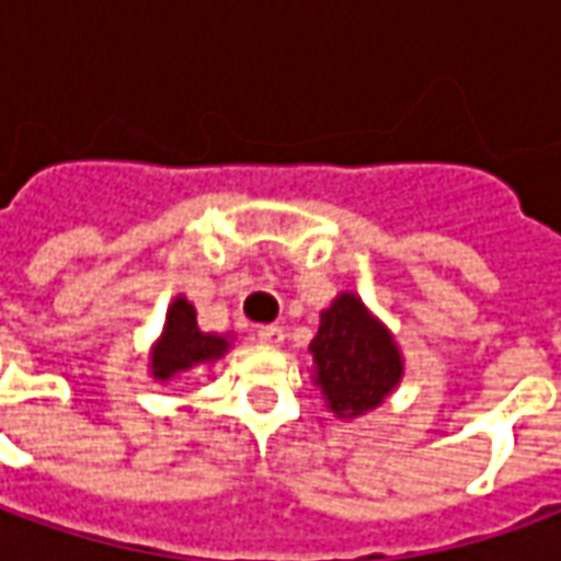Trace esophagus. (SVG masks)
I'll use <instances>...</instances> for the list:
<instances>
[{"mask_svg": "<svg viewBox=\"0 0 561 561\" xmlns=\"http://www.w3.org/2000/svg\"><path fill=\"white\" fill-rule=\"evenodd\" d=\"M255 340L261 342V345H270V348H276V345H282V342H285V330L276 328V324H267V328L255 330Z\"/></svg>", "mask_w": 561, "mask_h": 561, "instance_id": "esophagus-1", "label": "esophagus"}]
</instances>
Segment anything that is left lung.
I'll return each instance as SVG.
<instances>
[{
    "instance_id": "1",
    "label": "left lung",
    "mask_w": 561,
    "mask_h": 561,
    "mask_svg": "<svg viewBox=\"0 0 561 561\" xmlns=\"http://www.w3.org/2000/svg\"><path fill=\"white\" fill-rule=\"evenodd\" d=\"M309 352L330 412L340 417H357L376 409L402 378V357L390 333L369 318L354 294H340L321 312V328Z\"/></svg>"
}]
</instances>
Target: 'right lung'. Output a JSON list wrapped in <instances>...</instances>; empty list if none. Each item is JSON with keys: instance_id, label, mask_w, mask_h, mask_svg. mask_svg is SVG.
<instances>
[{"instance_id": "right-lung-1", "label": "right lung", "mask_w": 561, "mask_h": 561, "mask_svg": "<svg viewBox=\"0 0 561 561\" xmlns=\"http://www.w3.org/2000/svg\"><path fill=\"white\" fill-rule=\"evenodd\" d=\"M225 348H228V340L216 336V333H201L195 306L185 297H176V304L168 309L164 333H161L159 345L152 352V376L161 378V381H171L183 369L221 357Z\"/></svg>"}]
</instances>
